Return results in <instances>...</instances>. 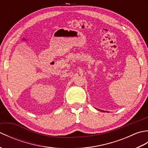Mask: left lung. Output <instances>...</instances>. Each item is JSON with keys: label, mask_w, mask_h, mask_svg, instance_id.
<instances>
[{"label": "left lung", "mask_w": 148, "mask_h": 148, "mask_svg": "<svg viewBox=\"0 0 148 148\" xmlns=\"http://www.w3.org/2000/svg\"><path fill=\"white\" fill-rule=\"evenodd\" d=\"M99 111H102H102H102V110H100V109H99Z\"/></svg>", "instance_id": "8db88e82"}]
</instances>
